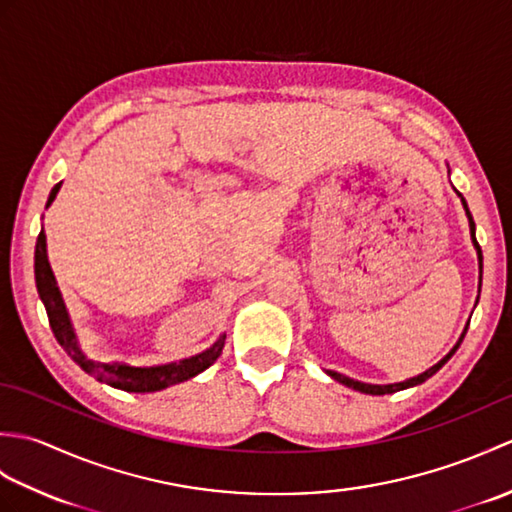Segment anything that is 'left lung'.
<instances>
[{
  "label": "left lung",
  "instance_id": "8db88e82",
  "mask_svg": "<svg viewBox=\"0 0 512 512\" xmlns=\"http://www.w3.org/2000/svg\"><path fill=\"white\" fill-rule=\"evenodd\" d=\"M451 171V169H449ZM455 193L460 195V200H462V206H464V211H466V217H469V231H471V242H473V246H475V253H477V264H480V288H482V248H480V244H477V239H475V222H473V215H471V211H469V204H466V200L462 198V193L455 189ZM466 328H469V325H466ZM466 328H464V332H462V336L458 339V343H455L453 347H451V352L442 358V361H438L436 365L433 367H429L427 372H422V374H418V376H413V378H407V380H402V383H391V385H372V383H361V380H354V378H350V376H343V374H339V372H328V376L330 378H334L336 383H341V385H345V387H352V389H356V391H361V394H369V396H385V394H396V391H402V389H409V387H416V385H422L424 380L427 378H431L433 374L438 372V369L449 361V358L455 354V350H458L460 347V343H462V339H464V334H466Z\"/></svg>",
  "mask_w": 512,
  "mask_h": 512
}]
</instances>
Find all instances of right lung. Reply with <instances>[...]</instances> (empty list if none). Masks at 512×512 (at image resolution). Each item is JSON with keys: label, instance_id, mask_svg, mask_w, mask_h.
Here are the masks:
<instances>
[{"label": "right lung", "instance_id": "right-lung-1", "mask_svg": "<svg viewBox=\"0 0 512 512\" xmlns=\"http://www.w3.org/2000/svg\"><path fill=\"white\" fill-rule=\"evenodd\" d=\"M59 189H61V182L52 187L46 209L54 202V198H57ZM35 281H37L39 297L48 312L50 328L54 336H57L59 345L68 352V356L83 369V372H88L90 376L99 380V383H105L114 389L132 391V394H154V391L184 383V380L202 374L204 369H209L217 361V356L222 354L226 334H220V339H217L211 347H206L204 352L182 358V361H173V363L145 367V365H132L125 361H94V358H90L83 352L79 336H76V330L70 319V312L65 308L63 295L48 262L46 233L43 231L39 233L37 246H35Z\"/></svg>", "mask_w": 512, "mask_h": 512}]
</instances>
